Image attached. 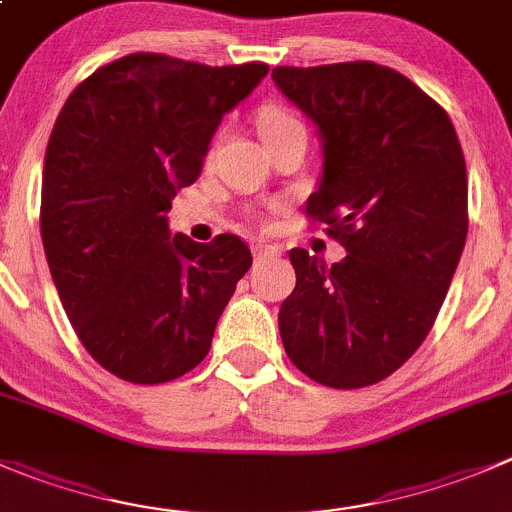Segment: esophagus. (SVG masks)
<instances>
[{
    "label": "esophagus",
    "mask_w": 512,
    "mask_h": 512,
    "mask_svg": "<svg viewBox=\"0 0 512 512\" xmlns=\"http://www.w3.org/2000/svg\"><path fill=\"white\" fill-rule=\"evenodd\" d=\"M252 252H255V260H277L280 257V250L272 245H255L252 247Z\"/></svg>",
    "instance_id": "34e87169"
}]
</instances>
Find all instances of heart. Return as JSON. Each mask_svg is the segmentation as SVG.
Here are the masks:
<instances>
[{"mask_svg":"<svg viewBox=\"0 0 512 512\" xmlns=\"http://www.w3.org/2000/svg\"><path fill=\"white\" fill-rule=\"evenodd\" d=\"M297 122L292 114L282 112V109H265V112L260 114V132L265 135V132H275V130H285V127H295Z\"/></svg>","mask_w":512,"mask_h":512,"instance_id":"obj_1","label":"heart"}]
</instances>
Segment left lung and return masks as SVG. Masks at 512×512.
Wrapping results in <instances>:
<instances>
[{
    "label": "left lung",
    "mask_w": 512,
    "mask_h": 512,
    "mask_svg": "<svg viewBox=\"0 0 512 512\" xmlns=\"http://www.w3.org/2000/svg\"><path fill=\"white\" fill-rule=\"evenodd\" d=\"M277 89L317 127L322 175L307 215L347 255L295 247L280 337L297 370L337 390L393 375L428 337L468 237V175L435 99L375 62L275 67Z\"/></svg>",
    "instance_id": "left-lung-1"
}]
</instances>
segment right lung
I'll list each match as a JSON object with an SVG mask.
<instances>
[{
	"mask_svg": "<svg viewBox=\"0 0 512 512\" xmlns=\"http://www.w3.org/2000/svg\"><path fill=\"white\" fill-rule=\"evenodd\" d=\"M127 54L64 102L42 172L44 255L89 355L137 385L185 375L250 270L237 235H172L167 210L200 177L212 135L267 74Z\"/></svg>",
	"mask_w": 512,
	"mask_h": 512,
	"instance_id": "right-lung-1",
	"label": "right lung"
}]
</instances>
